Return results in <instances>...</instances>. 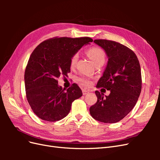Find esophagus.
<instances>
[{"label":"esophagus","instance_id":"obj_1","mask_svg":"<svg viewBox=\"0 0 160 160\" xmlns=\"http://www.w3.org/2000/svg\"><path fill=\"white\" fill-rule=\"evenodd\" d=\"M88 93H89V91L86 90V89H83V95H87Z\"/></svg>","mask_w":160,"mask_h":160}]
</instances>
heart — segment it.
Returning a JSON list of instances; mask_svg holds the SVG:
<instances>
[{
    "mask_svg": "<svg viewBox=\"0 0 160 160\" xmlns=\"http://www.w3.org/2000/svg\"><path fill=\"white\" fill-rule=\"evenodd\" d=\"M87 53H88V55L91 59V61H93L94 65L99 62H104L105 61V52L99 47H91L88 50ZM77 59H78V54H75L71 58L70 66L71 68L75 67L76 62L77 61ZM79 81H80V83L82 85H85V86H88L91 83V81H90L89 79L84 77H82L81 78H79Z\"/></svg>",
    "mask_w": 160,
    "mask_h": 160,
    "instance_id": "b5f03b06",
    "label": "heart"
}]
</instances>
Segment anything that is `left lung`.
Instances as JSON below:
<instances>
[{"label":"left lung","mask_w":160,"mask_h":160,"mask_svg":"<svg viewBox=\"0 0 160 160\" xmlns=\"http://www.w3.org/2000/svg\"><path fill=\"white\" fill-rule=\"evenodd\" d=\"M95 44L105 51L108 61L97 88L110 91L108 96L98 91V101L89 109L92 118L106 123L123 119L136 104L142 91L139 62L133 51L119 42L96 39Z\"/></svg>","instance_id":"8db88e82"}]
</instances>
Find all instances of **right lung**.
Segmentation results:
<instances>
[{"label": "right lung", "instance_id": "add662e5", "mask_svg": "<svg viewBox=\"0 0 160 160\" xmlns=\"http://www.w3.org/2000/svg\"><path fill=\"white\" fill-rule=\"evenodd\" d=\"M92 41L89 37H55L32 51L25 72V85L27 101L37 117L51 122L63 119L72 101L83 95L77 84L65 90L58 85L57 79L67 76L71 58Z\"/></svg>", "mask_w": 160, "mask_h": 160}]
</instances>
